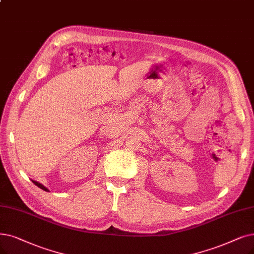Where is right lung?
<instances>
[{
  "label": "right lung",
  "mask_w": 254,
  "mask_h": 254,
  "mask_svg": "<svg viewBox=\"0 0 254 254\" xmlns=\"http://www.w3.org/2000/svg\"><path fill=\"white\" fill-rule=\"evenodd\" d=\"M33 181V184L35 185V186H37L38 188H40V189H42V190H46V191H48V189L47 188H45L43 185H40V184H38V182L37 181H34V180H32Z\"/></svg>",
  "instance_id": "1"
}]
</instances>
